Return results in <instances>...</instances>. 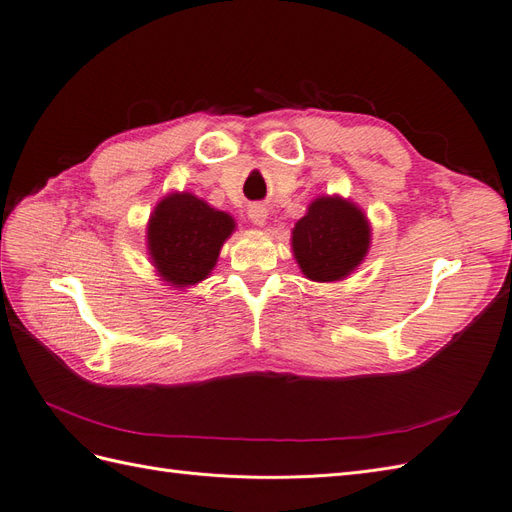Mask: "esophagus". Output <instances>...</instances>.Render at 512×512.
I'll list each match as a JSON object with an SVG mask.
<instances>
[{
    "label": "esophagus",
    "mask_w": 512,
    "mask_h": 512,
    "mask_svg": "<svg viewBox=\"0 0 512 512\" xmlns=\"http://www.w3.org/2000/svg\"><path fill=\"white\" fill-rule=\"evenodd\" d=\"M247 218L252 220V224L254 226H265L267 224V218H269V213H267V209L262 207V205H252L250 209H247Z\"/></svg>",
    "instance_id": "34e87169"
}]
</instances>
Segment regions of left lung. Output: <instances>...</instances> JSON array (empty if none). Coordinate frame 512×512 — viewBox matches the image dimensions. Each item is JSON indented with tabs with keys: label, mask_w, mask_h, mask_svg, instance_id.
<instances>
[{
	"label": "left lung",
	"mask_w": 512,
	"mask_h": 512,
	"mask_svg": "<svg viewBox=\"0 0 512 512\" xmlns=\"http://www.w3.org/2000/svg\"><path fill=\"white\" fill-rule=\"evenodd\" d=\"M371 228L365 213L342 196H320L292 228V252L305 277L337 282L361 265Z\"/></svg>",
	"instance_id": "left-lung-1"
}]
</instances>
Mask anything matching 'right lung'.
<instances>
[{"label": "right lung", "instance_id": "add662e5", "mask_svg": "<svg viewBox=\"0 0 512 512\" xmlns=\"http://www.w3.org/2000/svg\"><path fill=\"white\" fill-rule=\"evenodd\" d=\"M232 230L235 220L198 196L190 192L168 194L147 224L149 258L170 286H194L213 271Z\"/></svg>", "mask_w": 512, "mask_h": 512}]
</instances>
